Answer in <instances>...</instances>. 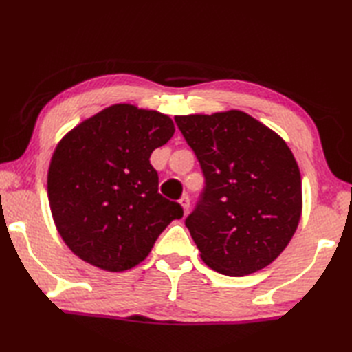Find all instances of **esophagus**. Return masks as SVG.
Here are the masks:
<instances>
[{
  "label": "esophagus",
  "instance_id": "obj_1",
  "mask_svg": "<svg viewBox=\"0 0 352 352\" xmlns=\"http://www.w3.org/2000/svg\"><path fill=\"white\" fill-rule=\"evenodd\" d=\"M180 206L183 208V214L186 216L189 213V208H190V199L188 195H184L182 199H180Z\"/></svg>",
  "mask_w": 352,
  "mask_h": 352
}]
</instances>
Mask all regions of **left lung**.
I'll list each match as a JSON object with an SVG mask.
<instances>
[{"label":"left lung","mask_w":352,"mask_h":352,"mask_svg":"<svg viewBox=\"0 0 352 352\" xmlns=\"http://www.w3.org/2000/svg\"><path fill=\"white\" fill-rule=\"evenodd\" d=\"M175 122L206 178L186 218L201 258L228 276L271 265L302 212L300 168L286 142L241 110L175 116Z\"/></svg>","instance_id":"8db88e82"}]
</instances>
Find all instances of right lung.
<instances>
[{
	"label": "right lung",
	"instance_id": "1",
	"mask_svg": "<svg viewBox=\"0 0 352 352\" xmlns=\"http://www.w3.org/2000/svg\"><path fill=\"white\" fill-rule=\"evenodd\" d=\"M168 115L113 104L66 133L48 168L58 234L86 263L109 272L138 266L183 208L159 193L149 163L174 136Z\"/></svg>",
	"mask_w": 352,
	"mask_h": 352
}]
</instances>
